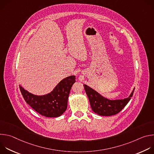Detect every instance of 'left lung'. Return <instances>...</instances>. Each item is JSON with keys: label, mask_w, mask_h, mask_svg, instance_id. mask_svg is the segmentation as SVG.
<instances>
[{"label": "left lung", "mask_w": 154, "mask_h": 154, "mask_svg": "<svg viewBox=\"0 0 154 154\" xmlns=\"http://www.w3.org/2000/svg\"><path fill=\"white\" fill-rule=\"evenodd\" d=\"M86 95L89 99L92 110L100 116H109L120 112L132 97L135 89L130 96L124 99L109 100L86 85H83Z\"/></svg>", "instance_id": "8db88e82"}]
</instances>
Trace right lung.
<instances>
[{"instance_id":"right-lung-1","label":"right lung","mask_w":154,"mask_h":154,"mask_svg":"<svg viewBox=\"0 0 154 154\" xmlns=\"http://www.w3.org/2000/svg\"><path fill=\"white\" fill-rule=\"evenodd\" d=\"M75 82V77L69 76L63 79L51 93L43 96L31 94L20 86L19 88L26 102L34 110L46 117L55 118L66 109L69 93Z\"/></svg>"}]
</instances>
